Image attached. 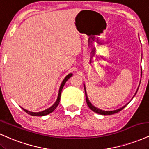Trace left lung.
<instances>
[{"instance_id":"1","label":"left lung","mask_w":149,"mask_h":149,"mask_svg":"<svg viewBox=\"0 0 149 149\" xmlns=\"http://www.w3.org/2000/svg\"><path fill=\"white\" fill-rule=\"evenodd\" d=\"M84 88H85V97H86V102H87V104H88V106L90 108V109H91L92 111H93L94 112L97 113H99V114H101V115H112V114H114V113H118L119 111H120L121 110H122L123 109H124L125 107H126V106L128 104H126V105L123 106V107L120 108L118 109H116V110H114V111H103V110H101V109H98V108L95 107V106H93L92 104L90 103V102L88 100V95H87V92H86V90H85V84H84ZM136 92H137V90H136V93H135V95L136 94Z\"/></svg>"}]
</instances>
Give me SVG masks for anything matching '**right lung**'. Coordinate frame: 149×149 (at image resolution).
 <instances>
[{
  "mask_svg": "<svg viewBox=\"0 0 149 149\" xmlns=\"http://www.w3.org/2000/svg\"><path fill=\"white\" fill-rule=\"evenodd\" d=\"M72 73H69V74H68L67 76L65 77V78L64 79V80L62 81V83H61V84L60 85V88H59V94H58V97H57V100H56L55 103H54L52 107H50L48 109H45V111H40V112H31V111H29L26 110V109H23V108L22 107V109H23L24 111L25 112H26L27 113L29 114L31 116H46L47 115V114L50 113H52L53 111L54 110V109L57 108V107L58 105H59V101H60V97H61V90H62L63 89V87L64 86L65 83H66V82L70 78H71V76H72Z\"/></svg>",
  "mask_w": 149,
  "mask_h": 149,
  "instance_id": "add662e5",
  "label": "right lung"
}]
</instances>
